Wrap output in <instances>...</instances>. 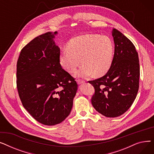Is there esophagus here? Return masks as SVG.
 <instances>
[{
  "label": "esophagus",
  "mask_w": 154,
  "mask_h": 154,
  "mask_svg": "<svg viewBox=\"0 0 154 154\" xmlns=\"http://www.w3.org/2000/svg\"><path fill=\"white\" fill-rule=\"evenodd\" d=\"M77 83H78L79 84H82L85 83V81H84V80H82V79H78V80H77Z\"/></svg>",
  "instance_id": "1"
}]
</instances>
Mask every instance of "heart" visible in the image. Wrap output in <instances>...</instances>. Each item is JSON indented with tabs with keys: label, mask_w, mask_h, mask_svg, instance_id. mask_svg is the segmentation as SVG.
<instances>
[{
	"label": "heart",
	"mask_w": 154,
	"mask_h": 154,
	"mask_svg": "<svg viewBox=\"0 0 154 154\" xmlns=\"http://www.w3.org/2000/svg\"><path fill=\"white\" fill-rule=\"evenodd\" d=\"M60 57L63 67L74 72L82 61L84 64L76 72L80 77L104 75L110 69L114 55V44L107 36L86 34L72 38ZM82 60H80V59Z\"/></svg>",
	"instance_id": "obj_1"
}]
</instances>
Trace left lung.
I'll list each match as a JSON object with an SVG mask.
<instances>
[{
    "instance_id": "8db88e82",
    "label": "left lung",
    "mask_w": 154,
    "mask_h": 154,
    "mask_svg": "<svg viewBox=\"0 0 154 154\" xmlns=\"http://www.w3.org/2000/svg\"><path fill=\"white\" fill-rule=\"evenodd\" d=\"M115 52L111 66L103 77L88 81L95 92L91 98L94 109L107 117L122 115L131 107L139 87L138 53L133 43L120 31H112Z\"/></svg>"
}]
</instances>
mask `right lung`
<instances>
[{
  "label": "right lung",
  "mask_w": 154,
  "mask_h": 154,
  "mask_svg": "<svg viewBox=\"0 0 154 154\" xmlns=\"http://www.w3.org/2000/svg\"><path fill=\"white\" fill-rule=\"evenodd\" d=\"M51 32L40 35L24 46L17 63V88L29 114L46 125L61 123L69 116L78 85L62 69L60 51Z\"/></svg>",
  "instance_id": "right-lung-1"
}]
</instances>
